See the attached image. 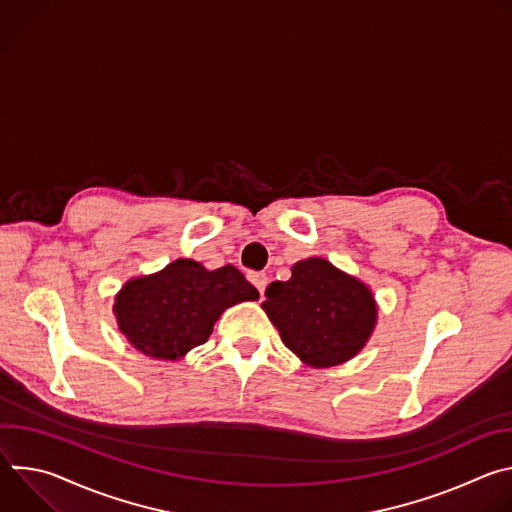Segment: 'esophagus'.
<instances>
[{
    "mask_svg": "<svg viewBox=\"0 0 512 512\" xmlns=\"http://www.w3.org/2000/svg\"><path fill=\"white\" fill-rule=\"evenodd\" d=\"M249 281L255 285V289L259 291V296L263 298V291H265V287H267V283H269L267 275H265V273H251V275H249Z\"/></svg>",
    "mask_w": 512,
    "mask_h": 512,
    "instance_id": "obj_1",
    "label": "esophagus"
}]
</instances>
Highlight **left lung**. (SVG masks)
<instances>
[{"mask_svg":"<svg viewBox=\"0 0 512 512\" xmlns=\"http://www.w3.org/2000/svg\"><path fill=\"white\" fill-rule=\"evenodd\" d=\"M263 310L283 344L310 367H334L369 340L377 306L369 287L338 271L326 259L291 267V279L265 289Z\"/></svg>","mask_w":512,"mask_h":512,"instance_id":"1","label":"left lung"}]
</instances>
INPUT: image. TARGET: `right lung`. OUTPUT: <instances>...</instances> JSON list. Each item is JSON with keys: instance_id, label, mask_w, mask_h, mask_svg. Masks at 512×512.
Returning <instances> with one entry per match:
<instances>
[{"instance_id": "right-lung-1", "label": "right lung", "mask_w": 512, "mask_h": 512, "mask_svg": "<svg viewBox=\"0 0 512 512\" xmlns=\"http://www.w3.org/2000/svg\"><path fill=\"white\" fill-rule=\"evenodd\" d=\"M257 298L259 291L233 265L206 271L198 261L178 259L160 273L127 281L113 310L139 352L176 360L208 340L227 308Z\"/></svg>"}]
</instances>
